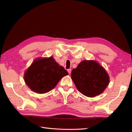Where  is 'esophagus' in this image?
Segmentation results:
<instances>
[{
    "mask_svg": "<svg viewBox=\"0 0 132 132\" xmlns=\"http://www.w3.org/2000/svg\"><path fill=\"white\" fill-rule=\"evenodd\" d=\"M68 70V72H69V74H71V70L70 69H68V70Z\"/></svg>",
    "mask_w": 132,
    "mask_h": 132,
    "instance_id": "esophagus-1",
    "label": "esophagus"
}]
</instances>
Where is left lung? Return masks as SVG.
Instances as JSON below:
<instances>
[{
    "label": "left lung",
    "mask_w": 132,
    "mask_h": 132,
    "mask_svg": "<svg viewBox=\"0 0 132 132\" xmlns=\"http://www.w3.org/2000/svg\"><path fill=\"white\" fill-rule=\"evenodd\" d=\"M71 78L78 90L88 97L100 94L108 86V74L102 66L94 61L85 60L72 69Z\"/></svg>",
    "instance_id": "8db88e82"
}]
</instances>
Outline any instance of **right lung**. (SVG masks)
Returning <instances> with one entry per match:
<instances>
[{
    "mask_svg": "<svg viewBox=\"0 0 132 132\" xmlns=\"http://www.w3.org/2000/svg\"><path fill=\"white\" fill-rule=\"evenodd\" d=\"M68 72L56 62L53 57L37 59L33 62L24 74L27 86L38 94L51 91Z\"/></svg>",
    "mask_w": 132,
    "mask_h": 132,
    "instance_id": "1",
    "label": "right lung"
}]
</instances>
